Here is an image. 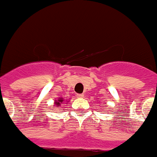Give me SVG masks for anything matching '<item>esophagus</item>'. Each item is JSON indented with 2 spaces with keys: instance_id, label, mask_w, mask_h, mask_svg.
Masks as SVG:
<instances>
[{
  "instance_id": "1",
  "label": "esophagus",
  "mask_w": 157,
  "mask_h": 157,
  "mask_svg": "<svg viewBox=\"0 0 157 157\" xmlns=\"http://www.w3.org/2000/svg\"><path fill=\"white\" fill-rule=\"evenodd\" d=\"M76 97H77L78 98H84V94H77Z\"/></svg>"
}]
</instances>
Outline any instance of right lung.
<instances>
[{
    "label": "right lung",
    "instance_id": "1",
    "mask_svg": "<svg viewBox=\"0 0 157 157\" xmlns=\"http://www.w3.org/2000/svg\"><path fill=\"white\" fill-rule=\"evenodd\" d=\"M62 102H63V98H59L58 100H55V107H57V108H59V107L61 105V104H63Z\"/></svg>",
    "mask_w": 157,
    "mask_h": 157
}]
</instances>
